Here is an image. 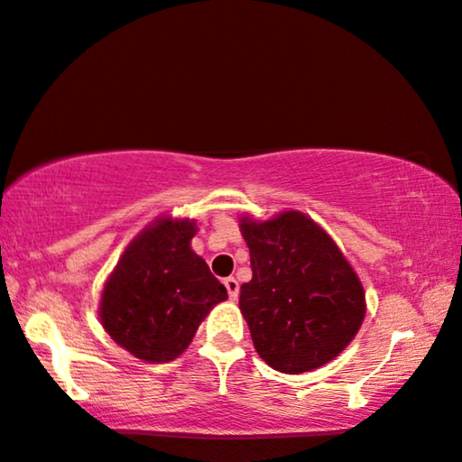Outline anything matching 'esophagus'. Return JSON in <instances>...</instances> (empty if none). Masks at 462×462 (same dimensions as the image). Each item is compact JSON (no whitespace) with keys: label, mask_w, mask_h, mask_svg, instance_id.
<instances>
[{"label":"esophagus","mask_w":462,"mask_h":462,"mask_svg":"<svg viewBox=\"0 0 462 462\" xmlns=\"http://www.w3.org/2000/svg\"><path fill=\"white\" fill-rule=\"evenodd\" d=\"M224 285L227 289V295H230V300H236L238 298V281L235 279V276H227V279L224 281Z\"/></svg>","instance_id":"obj_1"}]
</instances>
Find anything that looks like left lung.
Masks as SVG:
<instances>
[{
	"instance_id": "1",
	"label": "left lung",
	"mask_w": 462,
	"mask_h": 462,
	"mask_svg": "<svg viewBox=\"0 0 462 462\" xmlns=\"http://www.w3.org/2000/svg\"><path fill=\"white\" fill-rule=\"evenodd\" d=\"M251 255L241 312L257 355L276 372L302 374L336 359L365 317L359 276L321 226L300 211L241 217Z\"/></svg>"
}]
</instances>
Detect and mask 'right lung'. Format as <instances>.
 Returning <instances> with one entry per match:
<instances>
[{
	"mask_svg": "<svg viewBox=\"0 0 462 462\" xmlns=\"http://www.w3.org/2000/svg\"><path fill=\"white\" fill-rule=\"evenodd\" d=\"M189 219L152 221L122 254L103 287V329L137 359L167 364L189 346L202 319L227 291L196 255Z\"/></svg>",
	"mask_w": 462,
	"mask_h": 462,
	"instance_id": "add662e5",
	"label": "right lung"
}]
</instances>
